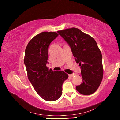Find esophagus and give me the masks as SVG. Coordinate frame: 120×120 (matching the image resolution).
<instances>
[{"label":"esophagus","instance_id":"34e87169","mask_svg":"<svg viewBox=\"0 0 120 120\" xmlns=\"http://www.w3.org/2000/svg\"><path fill=\"white\" fill-rule=\"evenodd\" d=\"M75 75H76V74H70L69 75V76L70 77H74Z\"/></svg>","mask_w":120,"mask_h":120}]
</instances>
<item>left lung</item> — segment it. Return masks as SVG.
<instances>
[{"instance_id": "obj_1", "label": "left lung", "mask_w": 120, "mask_h": 120, "mask_svg": "<svg viewBox=\"0 0 120 120\" xmlns=\"http://www.w3.org/2000/svg\"><path fill=\"white\" fill-rule=\"evenodd\" d=\"M67 42L77 64H79L82 82L76 88L81 94L95 93L102 80V56L96 42L92 37L77 28L58 31Z\"/></svg>"}]
</instances>
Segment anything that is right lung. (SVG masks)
Listing matches in <instances>:
<instances>
[{"instance_id":"add662e5","label":"right lung","mask_w":120,"mask_h":120,"mask_svg":"<svg viewBox=\"0 0 120 120\" xmlns=\"http://www.w3.org/2000/svg\"><path fill=\"white\" fill-rule=\"evenodd\" d=\"M59 35L56 32H43L30 40L26 46L24 62L28 80L44 100H57L62 94V84L68 78L63 71H52L46 67L48 48Z\"/></svg>"}]
</instances>
